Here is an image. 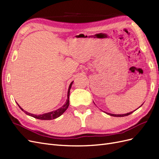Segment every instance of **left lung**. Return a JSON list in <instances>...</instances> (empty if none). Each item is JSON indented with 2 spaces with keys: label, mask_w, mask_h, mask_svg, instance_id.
<instances>
[{
  "label": "left lung",
  "mask_w": 159,
  "mask_h": 159,
  "mask_svg": "<svg viewBox=\"0 0 159 159\" xmlns=\"http://www.w3.org/2000/svg\"><path fill=\"white\" fill-rule=\"evenodd\" d=\"M143 105V104H142ZM142 105H141V106H142ZM140 106V107H141ZM135 111V110H134ZM133 111H132V112H129V113H126V114H121V115H116V114H111V113H106L107 114H108V115H111V116H113V117H125V116H127V115H130V114H131L132 113H133Z\"/></svg>",
  "instance_id": "8db88e82"
}]
</instances>
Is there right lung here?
I'll list each match as a JSON object with an SVG mask.
<instances>
[{"label":"right lung","mask_w":159,"mask_h":159,"mask_svg":"<svg viewBox=\"0 0 159 159\" xmlns=\"http://www.w3.org/2000/svg\"><path fill=\"white\" fill-rule=\"evenodd\" d=\"M73 84V81L70 84V86H69V89H68V99L66 100V103L62 106L61 107L59 108L56 109V111H53L49 112V113H44L42 115H34V114H32L28 113L27 111H24V109L22 108H21L20 107V105H19L18 103V105L19 106V107L20 108V109L22 111H23L24 112H25L26 115H30V116L32 117H34L36 119H40V120H52V119H54L56 118H57L58 117H60V115H61L63 114L65 111L69 107V105H70V89L71 87V85Z\"/></svg>","instance_id":"1"}]
</instances>
